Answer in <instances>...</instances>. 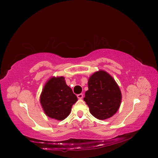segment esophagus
Here are the masks:
<instances>
[{
    "label": "esophagus",
    "mask_w": 158,
    "mask_h": 158,
    "mask_svg": "<svg viewBox=\"0 0 158 158\" xmlns=\"http://www.w3.org/2000/svg\"><path fill=\"white\" fill-rule=\"evenodd\" d=\"M77 98L79 99H82L83 98V94H79L77 95Z\"/></svg>",
    "instance_id": "obj_1"
}]
</instances>
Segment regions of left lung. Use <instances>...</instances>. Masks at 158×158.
I'll return each mask as SVG.
<instances>
[{"mask_svg":"<svg viewBox=\"0 0 158 158\" xmlns=\"http://www.w3.org/2000/svg\"><path fill=\"white\" fill-rule=\"evenodd\" d=\"M83 100L96 118L105 120L113 116L122 102V92L113 77L103 70L95 72L88 79V90Z\"/></svg>","mask_w":158,"mask_h":158,"instance_id":"8db88e82","label":"left lung"}]
</instances>
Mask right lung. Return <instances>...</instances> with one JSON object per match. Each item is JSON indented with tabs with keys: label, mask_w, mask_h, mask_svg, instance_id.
Listing matches in <instances>:
<instances>
[{
	"label": "right lung",
	"mask_w": 158,
	"mask_h": 158,
	"mask_svg": "<svg viewBox=\"0 0 158 158\" xmlns=\"http://www.w3.org/2000/svg\"><path fill=\"white\" fill-rule=\"evenodd\" d=\"M77 101L76 95L66 85L62 76L49 79L40 96V103L45 115L58 121H62L69 116Z\"/></svg>",
	"instance_id": "obj_1"
}]
</instances>
